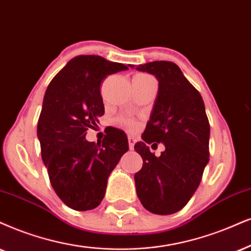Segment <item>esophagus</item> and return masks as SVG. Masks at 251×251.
<instances>
[{
	"label": "esophagus",
	"instance_id": "1",
	"mask_svg": "<svg viewBox=\"0 0 251 251\" xmlns=\"http://www.w3.org/2000/svg\"><path fill=\"white\" fill-rule=\"evenodd\" d=\"M134 144H135L134 139H133L132 136H128V146H129V149H131V151L134 148Z\"/></svg>",
	"mask_w": 251,
	"mask_h": 251
}]
</instances>
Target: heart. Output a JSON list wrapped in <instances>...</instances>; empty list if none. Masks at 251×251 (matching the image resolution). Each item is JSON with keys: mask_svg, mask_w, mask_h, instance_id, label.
Returning a JSON list of instances; mask_svg holds the SVG:
<instances>
[{"mask_svg": "<svg viewBox=\"0 0 251 251\" xmlns=\"http://www.w3.org/2000/svg\"><path fill=\"white\" fill-rule=\"evenodd\" d=\"M140 75H142V76H148V75H146V74H140ZM122 122L124 123V124H126V125L128 126L129 128H135V123L134 122H132V120H128V119H122Z\"/></svg>", "mask_w": 251, "mask_h": 251, "instance_id": "b5f03b06", "label": "heart"}]
</instances>
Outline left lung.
I'll return each mask as SVG.
<instances>
[{
	"mask_svg": "<svg viewBox=\"0 0 251 251\" xmlns=\"http://www.w3.org/2000/svg\"><path fill=\"white\" fill-rule=\"evenodd\" d=\"M135 69L154 75L158 81L142 141L134 145L144 161L134 175L136 195L151 213L173 214L188 204L208 163L210 124L204 100L176 63L154 61ZM151 142H162L166 147L160 157L147 147Z\"/></svg>",
	"mask_w": 251,
	"mask_h": 251,
	"instance_id": "1",
	"label": "left lung"
}]
</instances>
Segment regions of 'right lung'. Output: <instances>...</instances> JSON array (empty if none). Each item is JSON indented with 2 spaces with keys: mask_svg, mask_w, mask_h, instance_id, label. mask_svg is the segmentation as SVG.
Wrapping results in <instances>:
<instances>
[{
  "mask_svg": "<svg viewBox=\"0 0 251 251\" xmlns=\"http://www.w3.org/2000/svg\"><path fill=\"white\" fill-rule=\"evenodd\" d=\"M128 69L100 55H78L50 81L44 96L37 135L41 158L59 198L76 211L97 207L107 178L128 151L127 136L111 128L103 141L89 142L88 128L104 115L100 82Z\"/></svg>",
  "mask_w": 251,
  "mask_h": 251,
  "instance_id": "obj_1",
  "label": "right lung"
}]
</instances>
